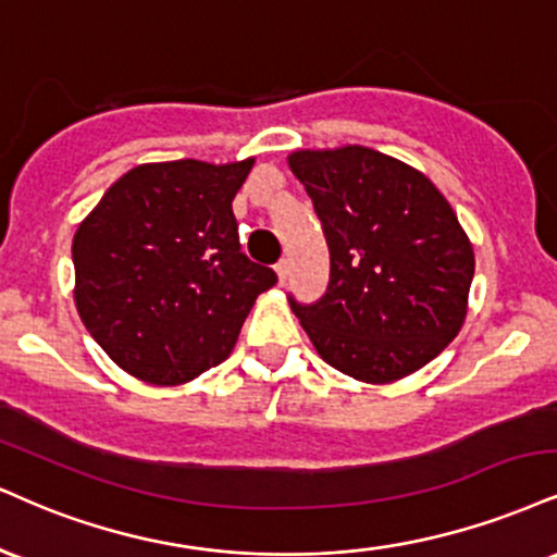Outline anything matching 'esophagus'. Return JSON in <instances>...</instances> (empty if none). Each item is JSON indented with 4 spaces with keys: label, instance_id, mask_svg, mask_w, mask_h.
I'll list each match as a JSON object with an SVG mask.
<instances>
[{
    "label": "esophagus",
    "instance_id": "34e87169",
    "mask_svg": "<svg viewBox=\"0 0 557 557\" xmlns=\"http://www.w3.org/2000/svg\"><path fill=\"white\" fill-rule=\"evenodd\" d=\"M274 272H277L280 285H285V283H287V277H290V264H287L285 259H280L277 264H274Z\"/></svg>",
    "mask_w": 557,
    "mask_h": 557
}]
</instances>
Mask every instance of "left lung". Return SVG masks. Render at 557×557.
Instances as JSON below:
<instances>
[{
  "label": "left lung",
  "mask_w": 557,
  "mask_h": 557,
  "mask_svg": "<svg viewBox=\"0 0 557 557\" xmlns=\"http://www.w3.org/2000/svg\"><path fill=\"white\" fill-rule=\"evenodd\" d=\"M330 246V285L290 306L326 363L368 384L418 371L457 337L474 253L444 194L371 147L287 158Z\"/></svg>",
  "instance_id": "8db88e82"
}]
</instances>
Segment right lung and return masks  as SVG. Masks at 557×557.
I'll list each match as a JSON object with an SVG mask.
<instances>
[{
	"label": "right lung",
	"mask_w": 557,
	"mask_h": 557,
	"mask_svg": "<svg viewBox=\"0 0 557 557\" xmlns=\"http://www.w3.org/2000/svg\"><path fill=\"white\" fill-rule=\"evenodd\" d=\"M251 165H137L79 223V319L132 376L171 386L223 363L253 300L277 283L240 251L233 197Z\"/></svg>",
	"instance_id": "right-lung-1"
}]
</instances>
